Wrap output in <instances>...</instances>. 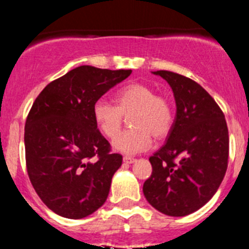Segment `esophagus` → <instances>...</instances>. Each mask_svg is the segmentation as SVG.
I'll list each match as a JSON object with an SVG mask.
<instances>
[{
  "label": "esophagus",
  "mask_w": 249,
  "mask_h": 249,
  "mask_svg": "<svg viewBox=\"0 0 249 249\" xmlns=\"http://www.w3.org/2000/svg\"><path fill=\"white\" fill-rule=\"evenodd\" d=\"M123 160H124L125 164H132V162H135V159L131 157H124L123 158Z\"/></svg>",
  "instance_id": "34e87169"
}]
</instances>
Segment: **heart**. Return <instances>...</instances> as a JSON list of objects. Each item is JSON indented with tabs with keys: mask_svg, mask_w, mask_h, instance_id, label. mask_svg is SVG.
I'll return each instance as SVG.
<instances>
[{
	"mask_svg": "<svg viewBox=\"0 0 249 249\" xmlns=\"http://www.w3.org/2000/svg\"><path fill=\"white\" fill-rule=\"evenodd\" d=\"M115 105L97 100L92 106V119L100 131L108 139L119 132L124 117H129L132 129L113 140V148L125 154L144 152L153 139L161 140L169 135L173 124L171 102L144 83H129L115 92Z\"/></svg>",
	"mask_w": 249,
	"mask_h": 249,
	"instance_id": "b5f03b06",
	"label": "heart"
}]
</instances>
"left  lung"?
I'll list each match as a JSON object with an SVG mask.
<instances>
[{
	"mask_svg": "<svg viewBox=\"0 0 249 249\" xmlns=\"http://www.w3.org/2000/svg\"><path fill=\"white\" fill-rule=\"evenodd\" d=\"M171 87L176 118L166 143L149 158L153 172L143 184L159 212L184 217L217 193L228 167L229 132L224 114L196 82L171 71H155Z\"/></svg>",
	"mask_w": 249,
	"mask_h": 249,
	"instance_id": "8db88e82",
	"label": "left lung"
}]
</instances>
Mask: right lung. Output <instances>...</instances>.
<instances>
[{
	"mask_svg": "<svg viewBox=\"0 0 249 249\" xmlns=\"http://www.w3.org/2000/svg\"><path fill=\"white\" fill-rule=\"evenodd\" d=\"M131 72L83 65L49 83L35 100L25 124L27 173L56 214L80 219L107 200L123 157L110 153L92 119V106Z\"/></svg>",
	"mask_w": 249,
	"mask_h": 249,
	"instance_id": "right-lung-1",
	"label": "right lung"
}]
</instances>
